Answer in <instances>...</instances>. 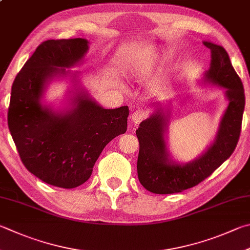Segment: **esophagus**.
I'll use <instances>...</instances> for the list:
<instances>
[{
  "mask_svg": "<svg viewBox=\"0 0 250 250\" xmlns=\"http://www.w3.org/2000/svg\"><path fill=\"white\" fill-rule=\"evenodd\" d=\"M146 117H147L146 111H144L143 109H138L132 113V116H131V120L133 121L134 125H139L140 122H142Z\"/></svg>",
  "mask_w": 250,
  "mask_h": 250,
  "instance_id": "esophagus-1",
  "label": "esophagus"
}]
</instances>
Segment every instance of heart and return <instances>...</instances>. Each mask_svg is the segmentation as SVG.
I'll return each mask as SVG.
<instances>
[{
  "mask_svg": "<svg viewBox=\"0 0 250 250\" xmlns=\"http://www.w3.org/2000/svg\"><path fill=\"white\" fill-rule=\"evenodd\" d=\"M169 57H170V54H169L168 52H165V53H164V58H165V59H168Z\"/></svg>",
  "mask_w": 250,
  "mask_h": 250,
  "instance_id": "heart-1",
  "label": "heart"
}]
</instances>
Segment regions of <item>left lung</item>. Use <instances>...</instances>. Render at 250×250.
<instances>
[{"instance_id": "obj_1", "label": "left lung", "mask_w": 250, "mask_h": 250, "mask_svg": "<svg viewBox=\"0 0 250 250\" xmlns=\"http://www.w3.org/2000/svg\"><path fill=\"white\" fill-rule=\"evenodd\" d=\"M203 44L211 50L210 69L204 73L203 81L224 88L229 106L207 151L192 162L180 164L171 160L167 149L169 113L164 111L161 103L153 104L155 111L137 130L138 177L141 185L153 193L168 194L194 187L223 164L237 145L245 108L243 83L223 47L210 42Z\"/></svg>"}]
</instances>
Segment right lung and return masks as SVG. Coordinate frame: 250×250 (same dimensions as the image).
Wrapping results in <instances>:
<instances>
[{
    "instance_id": "add662e5",
    "label": "right lung",
    "mask_w": 250,
    "mask_h": 250,
    "mask_svg": "<svg viewBox=\"0 0 250 250\" xmlns=\"http://www.w3.org/2000/svg\"><path fill=\"white\" fill-rule=\"evenodd\" d=\"M88 51L83 38L47 40L16 75L7 113L8 129L22 164L40 180L71 189L84 184L104 147L126 131L129 108L105 109L84 89L73 90L72 107L53 111L42 103L54 78L72 75Z\"/></svg>"
}]
</instances>
